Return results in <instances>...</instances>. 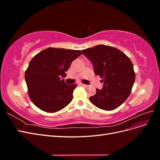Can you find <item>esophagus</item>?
<instances>
[{"label":"esophagus","instance_id":"esophagus-1","mask_svg":"<svg viewBox=\"0 0 160 160\" xmlns=\"http://www.w3.org/2000/svg\"><path fill=\"white\" fill-rule=\"evenodd\" d=\"M80 85H81V86L84 87V88H88V85H85V84H83V83H80Z\"/></svg>","mask_w":160,"mask_h":160}]
</instances>
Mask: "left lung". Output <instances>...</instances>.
<instances>
[{"label":"left lung","mask_w":160,"mask_h":160,"mask_svg":"<svg viewBox=\"0 0 160 160\" xmlns=\"http://www.w3.org/2000/svg\"><path fill=\"white\" fill-rule=\"evenodd\" d=\"M93 65L94 72L102 78V89L89 101L97 108L111 111L122 105L129 96L135 79L129 58L115 47L99 45L82 51Z\"/></svg>","instance_id":"8db88e82"}]
</instances>
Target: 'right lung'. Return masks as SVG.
Segmentation results:
<instances>
[{
	"label": "right lung",
	"mask_w": 160,
	"mask_h": 160,
	"mask_svg": "<svg viewBox=\"0 0 160 160\" xmlns=\"http://www.w3.org/2000/svg\"><path fill=\"white\" fill-rule=\"evenodd\" d=\"M82 54L79 50L50 47L32 58L25 78L34 105L45 112L55 113L71 103L77 84L67 85L61 77L66 76L72 61Z\"/></svg>",
	"instance_id": "1"
}]
</instances>
